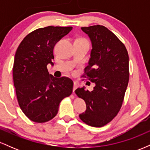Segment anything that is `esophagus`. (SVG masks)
<instances>
[{"label": "esophagus", "instance_id": "obj_1", "mask_svg": "<svg viewBox=\"0 0 150 150\" xmlns=\"http://www.w3.org/2000/svg\"><path fill=\"white\" fill-rule=\"evenodd\" d=\"M77 87H78V85H77V82H74V86H73V92H75V89L77 88Z\"/></svg>", "mask_w": 150, "mask_h": 150}]
</instances>
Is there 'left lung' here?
Segmentation results:
<instances>
[{
  "label": "left lung",
  "mask_w": 150,
  "mask_h": 150,
  "mask_svg": "<svg viewBox=\"0 0 150 150\" xmlns=\"http://www.w3.org/2000/svg\"><path fill=\"white\" fill-rule=\"evenodd\" d=\"M90 38L92 49L83 76L95 83L92 92L77 88L75 94L85 101L80 119L93 127H102L119 112L129 81V57L123 42L106 27H81Z\"/></svg>",
  "instance_id": "8db88e82"
}]
</instances>
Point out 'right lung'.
I'll list each match as a JSON object with an SVG mask.
<instances>
[{
	"label": "right lung",
	"mask_w": 150,
	"mask_h": 150,
	"mask_svg": "<svg viewBox=\"0 0 150 150\" xmlns=\"http://www.w3.org/2000/svg\"><path fill=\"white\" fill-rule=\"evenodd\" d=\"M72 27L39 28L27 34L15 53L13 82L19 106L29 119L45 123L57 114L61 101L73 92V82L67 77L49 75L55 44Z\"/></svg>",
	"instance_id": "add662e5"
}]
</instances>
